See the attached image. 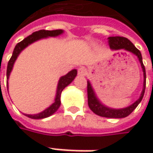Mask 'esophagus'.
<instances>
[{
	"label": "esophagus",
	"instance_id": "obj_1",
	"mask_svg": "<svg viewBox=\"0 0 153 153\" xmlns=\"http://www.w3.org/2000/svg\"><path fill=\"white\" fill-rule=\"evenodd\" d=\"M86 73H87V71H86V68L85 67H79L78 69V74L80 75V76H85L86 75Z\"/></svg>",
	"mask_w": 153,
	"mask_h": 153
}]
</instances>
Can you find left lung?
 Wrapping results in <instances>:
<instances>
[{
	"instance_id": "8db88e82",
	"label": "left lung",
	"mask_w": 153,
	"mask_h": 153,
	"mask_svg": "<svg viewBox=\"0 0 153 153\" xmlns=\"http://www.w3.org/2000/svg\"><path fill=\"white\" fill-rule=\"evenodd\" d=\"M108 42H109L110 48L113 50L125 49L127 51H129V52H132L133 54H135L140 61V64H141V66H142V69L143 72V91L141 93L139 99H137L131 105L126 107V108H122V109H112V108H109V107L102 105L101 102L96 97V94L94 92V89L92 88L90 82L88 81V88H87V90H88V105L90 108V110L94 113H96L97 115H99L101 117L120 119V118H125V117L128 116L137 107L138 105L140 104V102L142 101L143 95H144V91H145L146 74H145L144 65L143 64L141 52L128 39H127L125 37H120V36H112V37L108 38Z\"/></svg>"
}]
</instances>
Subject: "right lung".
<instances>
[{
    "mask_svg": "<svg viewBox=\"0 0 153 153\" xmlns=\"http://www.w3.org/2000/svg\"><path fill=\"white\" fill-rule=\"evenodd\" d=\"M64 33L63 30H52V31H48V30H40V31H37V32H34L33 33H32L31 35H29L28 37L25 38L22 42H18L16 45L15 48H14V51H13V54H12V56L10 57L9 63H8V67H7V88H8V79H9V77L10 74L11 73V70L13 68V65L15 63L16 59L17 58L18 55L20 54V52L28 45L32 44L33 42L38 41V40H41V39H43V38H47V37H56V36H58L60 34H62ZM77 75V70L76 69H74L72 70L71 72H69L65 76H62L59 79V81H58V84H57V88H56V98H55V102L50 105L49 107H48L46 110H44L43 111L38 113V114H33V115H31V114H25V116L31 118V119H36V120H39V119H44L47 117H49L50 115H52L53 113H55L57 109L59 108L60 105H61V101H60V97H61V93L63 91V89L67 87L74 79Z\"/></svg>",
    "mask_w": 153,
    "mask_h": 153,
    "instance_id": "obj_1",
    "label": "right lung"
}]
</instances>
